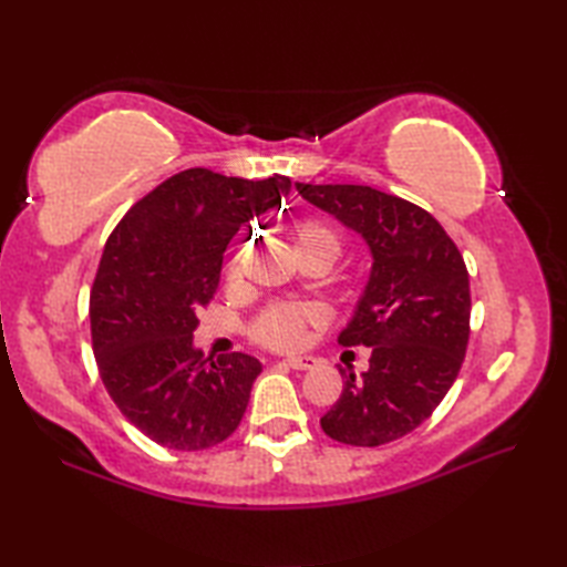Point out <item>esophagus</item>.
<instances>
[{
  "label": "esophagus",
  "mask_w": 567,
  "mask_h": 567,
  "mask_svg": "<svg viewBox=\"0 0 567 567\" xmlns=\"http://www.w3.org/2000/svg\"><path fill=\"white\" fill-rule=\"evenodd\" d=\"M280 363L287 365V368H292V370H311L317 365V360L311 355H290V358H282Z\"/></svg>",
  "instance_id": "esophagus-1"
}]
</instances>
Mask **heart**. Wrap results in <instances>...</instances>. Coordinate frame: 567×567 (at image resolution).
<instances>
[{
	"instance_id": "heart-1",
	"label": "heart",
	"mask_w": 567,
	"mask_h": 567,
	"mask_svg": "<svg viewBox=\"0 0 567 567\" xmlns=\"http://www.w3.org/2000/svg\"><path fill=\"white\" fill-rule=\"evenodd\" d=\"M292 244L297 258H323L329 265L341 256V234L329 221L307 219L299 221L292 231ZM228 272H238V252L228 262ZM319 315L311 307L302 305H270L256 321V339L272 348H292L302 341L309 321H317Z\"/></svg>"
}]
</instances>
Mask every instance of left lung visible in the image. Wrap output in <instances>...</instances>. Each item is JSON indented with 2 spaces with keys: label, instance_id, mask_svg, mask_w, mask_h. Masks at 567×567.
Segmentation results:
<instances>
[{
  "label": "left lung",
  "instance_id": "1",
  "mask_svg": "<svg viewBox=\"0 0 567 567\" xmlns=\"http://www.w3.org/2000/svg\"><path fill=\"white\" fill-rule=\"evenodd\" d=\"M363 236L372 268L341 346H368L370 368L348 372L321 429L346 445L406 436L441 404L470 339V277L443 226L416 204L365 185H295ZM346 372V370H341Z\"/></svg>",
  "mask_w": 567,
  "mask_h": 567
}]
</instances>
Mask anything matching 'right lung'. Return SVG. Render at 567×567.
Returning <instances> with one entry per match:
<instances>
[{
    "label": "right lung",
    "mask_w": 567,
    "mask_h": 567,
    "mask_svg": "<svg viewBox=\"0 0 567 567\" xmlns=\"http://www.w3.org/2000/svg\"><path fill=\"white\" fill-rule=\"evenodd\" d=\"M290 187L285 175L252 183L189 167L138 199L106 240L90 292L100 378L126 421L165 449H212L244 419L260 360L207 358L192 333L228 240L282 207Z\"/></svg>",
    "instance_id": "add662e5"
}]
</instances>
